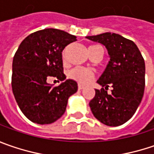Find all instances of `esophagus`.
I'll list each match as a JSON object with an SVG mask.
<instances>
[{
	"label": "esophagus",
	"instance_id": "1",
	"mask_svg": "<svg viewBox=\"0 0 154 154\" xmlns=\"http://www.w3.org/2000/svg\"><path fill=\"white\" fill-rule=\"evenodd\" d=\"M84 89V85H82V84H78V90H83Z\"/></svg>",
	"mask_w": 154,
	"mask_h": 154
}]
</instances>
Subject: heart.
I'll list each match as a JSON object with an SVG mask.
<instances>
[{
	"instance_id": "obj_1",
	"label": "heart",
	"mask_w": 154,
	"mask_h": 154,
	"mask_svg": "<svg viewBox=\"0 0 154 154\" xmlns=\"http://www.w3.org/2000/svg\"><path fill=\"white\" fill-rule=\"evenodd\" d=\"M97 45L90 46L89 51L95 48V47H97ZM93 76H94V74H93L92 70H89L87 68H84V67H80V66L74 67L71 70H69V72H68L69 78L82 84H88L90 80L92 79Z\"/></svg>"
}]
</instances>
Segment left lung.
<instances>
[{"label":"left lung","mask_w":154,"mask_h":154,"mask_svg":"<svg viewBox=\"0 0 154 154\" xmlns=\"http://www.w3.org/2000/svg\"><path fill=\"white\" fill-rule=\"evenodd\" d=\"M86 38L102 44L110 60L97 84L111 85L112 93L95 90L90 102L93 116L104 125L116 127L127 122L137 110L145 90V61L137 45L120 34L104 32Z\"/></svg>","instance_id":"1"}]
</instances>
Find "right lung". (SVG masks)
<instances>
[{
    "label": "right lung",
    "mask_w": 154,
    "mask_h": 154,
    "mask_svg": "<svg viewBox=\"0 0 154 154\" xmlns=\"http://www.w3.org/2000/svg\"><path fill=\"white\" fill-rule=\"evenodd\" d=\"M76 40L64 31L46 28L28 35L20 45L13 59L12 89L19 108L31 122H56L64 114L69 97L77 91L76 81L65 80L62 59L65 46ZM50 76L62 83L52 88L47 83Z\"/></svg>",
    "instance_id": "1"
}]
</instances>
